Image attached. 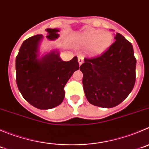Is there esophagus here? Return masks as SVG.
I'll list each match as a JSON object with an SVG mask.
<instances>
[{
	"instance_id": "obj_1",
	"label": "esophagus",
	"mask_w": 149,
	"mask_h": 149,
	"mask_svg": "<svg viewBox=\"0 0 149 149\" xmlns=\"http://www.w3.org/2000/svg\"><path fill=\"white\" fill-rule=\"evenodd\" d=\"M83 62H84V59H83L82 56H79L78 57V62H79V65H81L83 63Z\"/></svg>"
}]
</instances>
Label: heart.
I'll return each mask as SVG.
<instances>
[{
    "label": "heart",
    "mask_w": 149,
    "mask_h": 149,
    "mask_svg": "<svg viewBox=\"0 0 149 149\" xmlns=\"http://www.w3.org/2000/svg\"><path fill=\"white\" fill-rule=\"evenodd\" d=\"M113 42V37L109 31L88 29L84 31L78 37L77 42L80 46L87 48L90 54H101L106 51Z\"/></svg>",
    "instance_id": "1"
}]
</instances>
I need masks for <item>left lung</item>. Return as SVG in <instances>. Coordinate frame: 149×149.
<instances>
[{"label": "left lung", "instance_id": "1", "mask_svg": "<svg viewBox=\"0 0 149 149\" xmlns=\"http://www.w3.org/2000/svg\"><path fill=\"white\" fill-rule=\"evenodd\" d=\"M114 39L107 51L84 58L80 66L86 98L99 107L118 106L127 98L135 83L137 62L132 45L119 33Z\"/></svg>", "mask_w": 149, "mask_h": 149}]
</instances>
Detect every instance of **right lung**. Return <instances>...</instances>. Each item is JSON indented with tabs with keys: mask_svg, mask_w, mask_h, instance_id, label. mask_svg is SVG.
Wrapping results in <instances>:
<instances>
[{
	"mask_svg": "<svg viewBox=\"0 0 149 149\" xmlns=\"http://www.w3.org/2000/svg\"><path fill=\"white\" fill-rule=\"evenodd\" d=\"M46 38H59V29H46ZM42 34L25 40L16 57V81L23 98L34 107L49 109L59 106L65 98V84L79 65L76 56L65 62L58 50L41 55Z\"/></svg>",
	"mask_w": 149,
	"mask_h": 149,
	"instance_id": "add662e5",
	"label": "right lung"
}]
</instances>
